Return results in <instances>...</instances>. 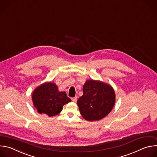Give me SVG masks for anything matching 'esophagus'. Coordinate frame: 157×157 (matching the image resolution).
I'll return each mask as SVG.
<instances>
[{
	"label": "esophagus",
	"mask_w": 157,
	"mask_h": 157,
	"mask_svg": "<svg viewBox=\"0 0 157 157\" xmlns=\"http://www.w3.org/2000/svg\"><path fill=\"white\" fill-rule=\"evenodd\" d=\"M77 99H78V97L77 96H75V98H71V100H72L73 102H76Z\"/></svg>",
	"instance_id": "esophagus-1"
}]
</instances>
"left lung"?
<instances>
[{
	"instance_id": "left-lung-1",
	"label": "left lung",
	"mask_w": 157,
	"mask_h": 157,
	"mask_svg": "<svg viewBox=\"0 0 157 157\" xmlns=\"http://www.w3.org/2000/svg\"><path fill=\"white\" fill-rule=\"evenodd\" d=\"M83 95L77 104L82 117L88 121H99L113 109L115 93L109 84L101 81H87L82 88Z\"/></svg>"
}]
</instances>
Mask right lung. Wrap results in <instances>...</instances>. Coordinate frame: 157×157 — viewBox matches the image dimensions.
Listing matches in <instances>:
<instances>
[{"instance_id": "add662e5", "label": "right lung", "mask_w": 157, "mask_h": 157, "mask_svg": "<svg viewBox=\"0 0 157 157\" xmlns=\"http://www.w3.org/2000/svg\"><path fill=\"white\" fill-rule=\"evenodd\" d=\"M32 100L38 113L49 117L58 114L63 106L71 101L65 92L58 91L56 84L52 82L44 83L35 89Z\"/></svg>"}]
</instances>
